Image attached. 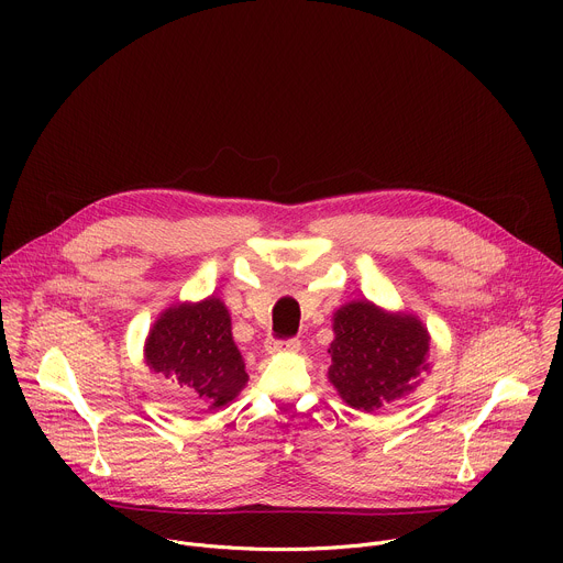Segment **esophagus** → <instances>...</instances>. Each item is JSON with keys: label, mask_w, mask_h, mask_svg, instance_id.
<instances>
[{"label": "esophagus", "mask_w": 563, "mask_h": 563, "mask_svg": "<svg viewBox=\"0 0 563 563\" xmlns=\"http://www.w3.org/2000/svg\"><path fill=\"white\" fill-rule=\"evenodd\" d=\"M265 350L269 354H274V352H298L300 350V341L298 339H274V336H269L265 341Z\"/></svg>", "instance_id": "esophagus-1"}]
</instances>
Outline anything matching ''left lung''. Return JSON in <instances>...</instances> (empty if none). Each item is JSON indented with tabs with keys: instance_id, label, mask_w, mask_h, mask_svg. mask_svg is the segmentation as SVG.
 Masks as SVG:
<instances>
[{
	"instance_id": "8db88e82",
	"label": "left lung",
	"mask_w": 563,
	"mask_h": 563,
	"mask_svg": "<svg viewBox=\"0 0 563 563\" xmlns=\"http://www.w3.org/2000/svg\"><path fill=\"white\" fill-rule=\"evenodd\" d=\"M330 380L347 406L374 412L415 387L428 369V330L412 316H389L372 302H350L334 316Z\"/></svg>"
}]
</instances>
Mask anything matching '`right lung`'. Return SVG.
Here are the masks:
<instances>
[{"label":"right lung","instance_id":"1","mask_svg":"<svg viewBox=\"0 0 563 563\" xmlns=\"http://www.w3.org/2000/svg\"><path fill=\"white\" fill-rule=\"evenodd\" d=\"M146 365L187 389L205 408H220L247 383L231 320L218 298L167 309L146 341Z\"/></svg>","mask_w":563,"mask_h":563}]
</instances>
